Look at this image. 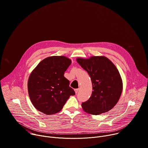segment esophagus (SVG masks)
I'll return each instance as SVG.
<instances>
[{"label": "esophagus", "mask_w": 148, "mask_h": 148, "mask_svg": "<svg viewBox=\"0 0 148 148\" xmlns=\"http://www.w3.org/2000/svg\"><path fill=\"white\" fill-rule=\"evenodd\" d=\"M74 90H75V93L77 94V93H78V92L79 91V89H78H78H75Z\"/></svg>", "instance_id": "obj_1"}]
</instances>
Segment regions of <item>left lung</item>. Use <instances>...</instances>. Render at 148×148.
<instances>
[{
  "label": "left lung",
  "mask_w": 148,
  "mask_h": 148,
  "mask_svg": "<svg viewBox=\"0 0 148 148\" xmlns=\"http://www.w3.org/2000/svg\"><path fill=\"white\" fill-rule=\"evenodd\" d=\"M77 62L90 77L92 89L89 99L82 103L87 113L99 115L108 112L118 102L123 90V82L115 65L105 56H92Z\"/></svg>",
  "instance_id": "8db88e82"
}]
</instances>
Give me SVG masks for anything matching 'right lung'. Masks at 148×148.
Returning a JSON list of instances; mask_svg holds the SVG:
<instances>
[{"label":"right lung","mask_w":148,"mask_h":148,"mask_svg":"<svg viewBox=\"0 0 148 148\" xmlns=\"http://www.w3.org/2000/svg\"><path fill=\"white\" fill-rule=\"evenodd\" d=\"M63 56L48 57L42 60L32 71L28 81V90L34 106L47 115L59 112L75 92L64 76L71 64Z\"/></svg>","instance_id":"obj_1"}]
</instances>
